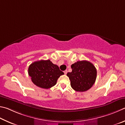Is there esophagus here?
Wrapping results in <instances>:
<instances>
[{
	"mask_svg": "<svg viewBox=\"0 0 125 125\" xmlns=\"http://www.w3.org/2000/svg\"><path fill=\"white\" fill-rule=\"evenodd\" d=\"M64 73L65 74V75H66L67 73V70H65V71H64Z\"/></svg>",
	"mask_w": 125,
	"mask_h": 125,
	"instance_id": "obj_1",
	"label": "esophagus"
}]
</instances>
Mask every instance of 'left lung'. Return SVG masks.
I'll list each match as a JSON object with an SVG mask.
<instances>
[{
    "instance_id": "1",
    "label": "left lung",
    "mask_w": 125,
    "mask_h": 125,
    "mask_svg": "<svg viewBox=\"0 0 125 125\" xmlns=\"http://www.w3.org/2000/svg\"><path fill=\"white\" fill-rule=\"evenodd\" d=\"M72 72L67 73L71 86L77 92H85L90 89L97 78V70L91 62L78 61L71 65Z\"/></svg>"
}]
</instances>
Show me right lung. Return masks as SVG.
Masks as SVG:
<instances>
[{"label":"right lung","mask_w":125,"mask_h":125,"mask_svg":"<svg viewBox=\"0 0 125 125\" xmlns=\"http://www.w3.org/2000/svg\"><path fill=\"white\" fill-rule=\"evenodd\" d=\"M28 73L35 85L44 89L55 86L58 78L64 74L58 65L52 64L50 60H41L32 63Z\"/></svg>","instance_id":"add662e5"}]
</instances>
